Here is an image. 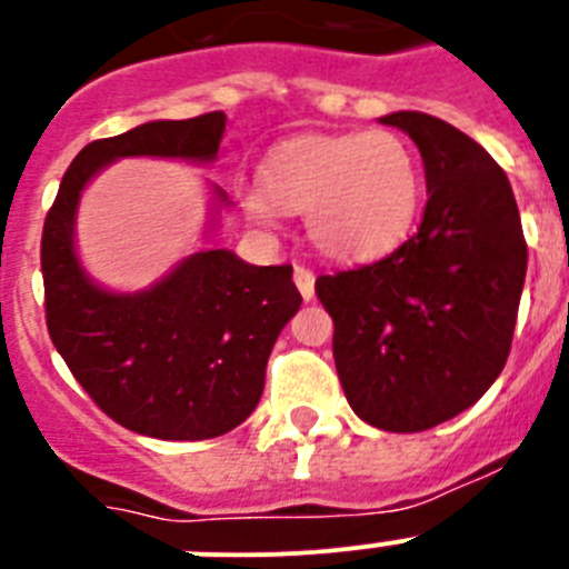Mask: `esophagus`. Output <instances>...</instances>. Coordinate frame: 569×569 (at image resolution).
I'll return each instance as SVG.
<instances>
[{"instance_id": "1", "label": "esophagus", "mask_w": 569, "mask_h": 569, "mask_svg": "<svg viewBox=\"0 0 569 569\" xmlns=\"http://www.w3.org/2000/svg\"><path fill=\"white\" fill-rule=\"evenodd\" d=\"M293 281H296V288H299L301 299L310 301L313 299V284H316V273L310 268H305V264H296L293 268Z\"/></svg>"}]
</instances>
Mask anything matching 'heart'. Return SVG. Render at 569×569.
Listing matches in <instances>:
<instances>
[{"label": "heart", "mask_w": 569, "mask_h": 569, "mask_svg": "<svg viewBox=\"0 0 569 569\" xmlns=\"http://www.w3.org/2000/svg\"><path fill=\"white\" fill-rule=\"evenodd\" d=\"M261 193L244 208L256 222L305 213L319 253L339 261H376L410 236L421 208V162L393 130L301 136L264 159Z\"/></svg>", "instance_id": "b5f03b06"}]
</instances>
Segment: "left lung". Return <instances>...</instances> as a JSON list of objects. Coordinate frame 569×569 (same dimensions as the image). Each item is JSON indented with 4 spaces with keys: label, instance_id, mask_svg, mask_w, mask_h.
<instances>
[{
    "label": "left lung",
    "instance_id": "8db88e82",
    "mask_svg": "<svg viewBox=\"0 0 569 569\" xmlns=\"http://www.w3.org/2000/svg\"><path fill=\"white\" fill-rule=\"evenodd\" d=\"M419 144L427 204L385 259L316 279L353 413L419 433L481 399L510 356L527 273L519 204L470 136L419 110L381 116Z\"/></svg>",
    "mask_w": 569,
    "mask_h": 569
}]
</instances>
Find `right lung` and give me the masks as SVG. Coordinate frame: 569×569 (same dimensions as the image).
Returning a JSON list of instances; mask_svg holds the SVG:
<instances>
[{"label": "right lung", "mask_w": 569, "mask_h": 569, "mask_svg": "<svg viewBox=\"0 0 569 569\" xmlns=\"http://www.w3.org/2000/svg\"><path fill=\"white\" fill-rule=\"evenodd\" d=\"M224 122L222 110H213L84 144L44 216L50 341L102 413L150 439H216L253 413L270 350L301 305L293 268H256L230 250H202L144 293H108L79 268L73 216L88 179L108 162L119 156L208 162Z\"/></svg>", "instance_id": "obj_1"}]
</instances>
